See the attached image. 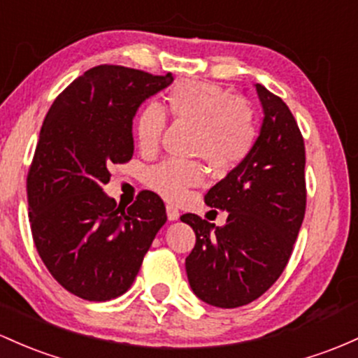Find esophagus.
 <instances>
[{
  "mask_svg": "<svg viewBox=\"0 0 358 358\" xmlns=\"http://www.w3.org/2000/svg\"><path fill=\"white\" fill-rule=\"evenodd\" d=\"M166 215H168V219H170V221H176V219L180 217V212H178V209H176V207L166 206Z\"/></svg>",
  "mask_w": 358,
  "mask_h": 358,
  "instance_id": "34e87169",
  "label": "esophagus"
}]
</instances>
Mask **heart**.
<instances>
[{
	"label": "heart",
	"mask_w": 358,
	"mask_h": 358,
	"mask_svg": "<svg viewBox=\"0 0 358 358\" xmlns=\"http://www.w3.org/2000/svg\"><path fill=\"white\" fill-rule=\"evenodd\" d=\"M166 107L176 122L195 127L192 155L206 159L214 170L227 173L245 163L258 141V122L253 105L236 98L221 86L183 80L171 86ZM164 115L158 105L149 103L136 119L134 134L141 151L158 148ZM203 180L199 163L168 159L146 171V185L163 199L178 202Z\"/></svg>",
	"instance_id": "b5f03b06"
}]
</instances>
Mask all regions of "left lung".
<instances>
[{"label":"left lung","mask_w":358,"mask_h":358,"mask_svg":"<svg viewBox=\"0 0 358 358\" xmlns=\"http://www.w3.org/2000/svg\"><path fill=\"white\" fill-rule=\"evenodd\" d=\"M265 119L250 158L207 192L206 203L227 210L224 226L197 214L182 221L195 231L185 260L190 287L215 308L258 299L287 266L306 214V149L296 119L280 96L257 85Z\"/></svg>","instance_id":"8db88e82"}]
</instances>
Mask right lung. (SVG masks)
<instances>
[{"label": "right lung", "mask_w": 358, "mask_h": 358, "mask_svg": "<svg viewBox=\"0 0 358 358\" xmlns=\"http://www.w3.org/2000/svg\"><path fill=\"white\" fill-rule=\"evenodd\" d=\"M171 74L100 64L66 86L47 112L27 199L35 248L68 292L103 302L127 292L166 222L158 194L141 190L127 209L107 197L112 164L134 155L136 110Z\"/></svg>", "instance_id": "1"}]
</instances>
